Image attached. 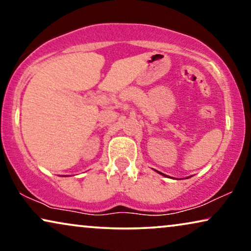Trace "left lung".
<instances>
[{
    "mask_svg": "<svg viewBox=\"0 0 251 251\" xmlns=\"http://www.w3.org/2000/svg\"><path fill=\"white\" fill-rule=\"evenodd\" d=\"M160 174H161V173H160ZM161 175H163V174H161ZM163 176H166V177H168V176H167V175H163Z\"/></svg>",
    "mask_w": 251,
    "mask_h": 251,
    "instance_id": "left-lung-1",
    "label": "left lung"
}]
</instances>
